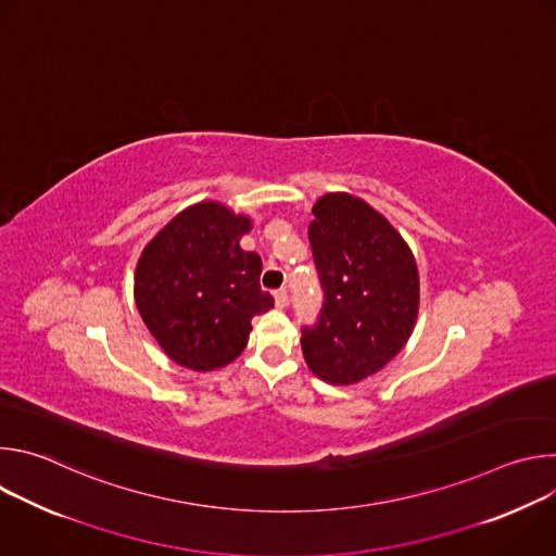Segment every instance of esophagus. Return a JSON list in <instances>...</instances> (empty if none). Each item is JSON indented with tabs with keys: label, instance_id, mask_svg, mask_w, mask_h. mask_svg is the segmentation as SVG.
I'll return each instance as SVG.
<instances>
[{
	"label": "esophagus",
	"instance_id": "34e87169",
	"mask_svg": "<svg viewBox=\"0 0 556 556\" xmlns=\"http://www.w3.org/2000/svg\"><path fill=\"white\" fill-rule=\"evenodd\" d=\"M275 303H277V307H279V309H283V307L288 305V292H286L283 288L275 292Z\"/></svg>",
	"mask_w": 556,
	"mask_h": 556
}]
</instances>
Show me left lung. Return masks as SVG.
I'll list each match as a JSON object with an SVG mask.
<instances>
[{"label": "left lung", "instance_id": "obj_1", "mask_svg": "<svg viewBox=\"0 0 556 556\" xmlns=\"http://www.w3.org/2000/svg\"><path fill=\"white\" fill-rule=\"evenodd\" d=\"M309 244L326 303L303 330L309 371L330 384H356L399 354L418 321L416 257L391 222L352 193H326L312 206Z\"/></svg>", "mask_w": 556, "mask_h": 556}]
</instances>
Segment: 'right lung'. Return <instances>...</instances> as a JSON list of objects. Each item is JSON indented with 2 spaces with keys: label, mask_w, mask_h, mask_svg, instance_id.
<instances>
[{
  "label": "right lung",
  "mask_w": 556,
  "mask_h": 556,
  "mask_svg": "<svg viewBox=\"0 0 556 556\" xmlns=\"http://www.w3.org/2000/svg\"><path fill=\"white\" fill-rule=\"evenodd\" d=\"M253 219L217 200L187 206L142 249L134 301L161 350L193 371L240 356L251 319L275 299L262 290V257L240 247Z\"/></svg>",
  "instance_id": "obj_1"
}]
</instances>
